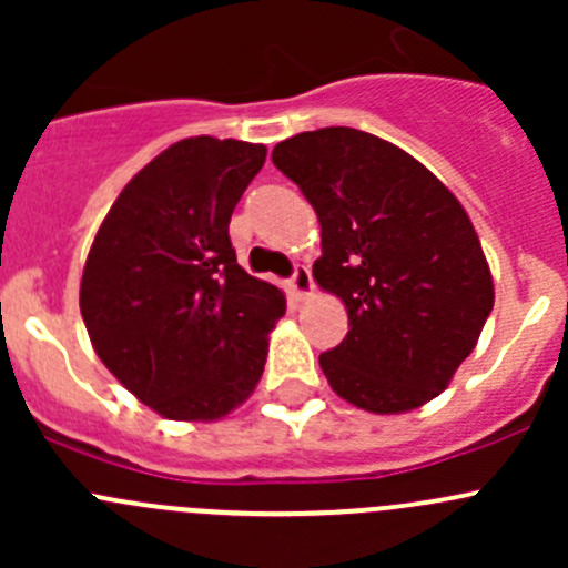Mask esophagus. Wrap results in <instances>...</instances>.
Masks as SVG:
<instances>
[{
	"label": "esophagus",
	"instance_id": "34e87169",
	"mask_svg": "<svg viewBox=\"0 0 568 568\" xmlns=\"http://www.w3.org/2000/svg\"><path fill=\"white\" fill-rule=\"evenodd\" d=\"M288 291H291V296H294V300H305V296L313 291L311 268L296 266L294 274H291V280H288Z\"/></svg>",
	"mask_w": 568,
	"mask_h": 568
}]
</instances>
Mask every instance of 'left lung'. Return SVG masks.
Returning <instances> with one entry per match:
<instances>
[{"instance_id": "1", "label": "left lung", "mask_w": 568, "mask_h": 568, "mask_svg": "<svg viewBox=\"0 0 568 568\" xmlns=\"http://www.w3.org/2000/svg\"><path fill=\"white\" fill-rule=\"evenodd\" d=\"M272 162L316 209L313 277L348 311L341 346L318 357L332 390L376 415L437 398L495 305L467 211L417 159L348 125L277 142Z\"/></svg>"}]
</instances>
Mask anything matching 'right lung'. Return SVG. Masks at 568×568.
Here are the masks:
<instances>
[{
  "instance_id": "1",
  "label": "right lung",
  "mask_w": 568,
  "mask_h": 568,
  "mask_svg": "<svg viewBox=\"0 0 568 568\" xmlns=\"http://www.w3.org/2000/svg\"><path fill=\"white\" fill-rule=\"evenodd\" d=\"M266 148L189 136L118 194L79 307L101 363L168 420H220L263 374L283 291L244 272L227 225Z\"/></svg>"
}]
</instances>
